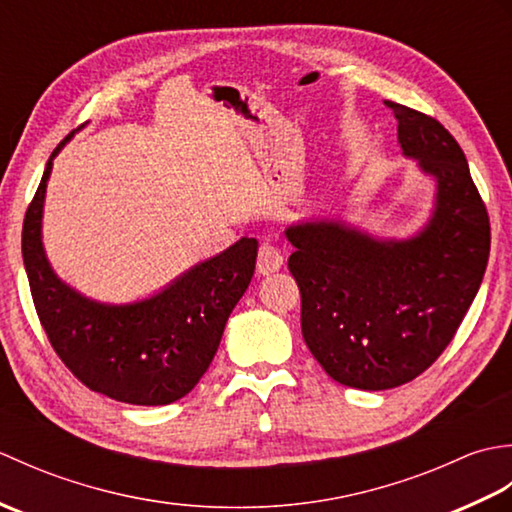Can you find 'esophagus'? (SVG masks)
<instances>
[{
  "label": "esophagus",
  "instance_id": "34e87169",
  "mask_svg": "<svg viewBox=\"0 0 512 512\" xmlns=\"http://www.w3.org/2000/svg\"><path fill=\"white\" fill-rule=\"evenodd\" d=\"M284 266V253H281V248L275 246L273 242H266L259 246V253H257V273L259 275H273L277 270Z\"/></svg>",
  "mask_w": 512,
  "mask_h": 512
}]
</instances>
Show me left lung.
Returning a JSON list of instances; mask_svg holds the SVG:
<instances>
[{
    "instance_id": "8db88e82",
    "label": "left lung",
    "mask_w": 512,
    "mask_h": 512,
    "mask_svg": "<svg viewBox=\"0 0 512 512\" xmlns=\"http://www.w3.org/2000/svg\"><path fill=\"white\" fill-rule=\"evenodd\" d=\"M402 154L436 180L427 226L378 239L341 220L286 228L301 292V332L336 383L365 391L405 385L444 352L480 290L491 224L455 138L436 118L385 101Z\"/></svg>"
}]
</instances>
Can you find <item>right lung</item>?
<instances>
[{"mask_svg":"<svg viewBox=\"0 0 512 512\" xmlns=\"http://www.w3.org/2000/svg\"><path fill=\"white\" fill-rule=\"evenodd\" d=\"M72 136V134H70ZM52 151L21 231V255L43 330L63 365L96 394L129 405H169L198 385L224 325L255 273L257 239L242 237L149 299L101 303L54 273L41 242Z\"/></svg>","mask_w":512,"mask_h":512,"instance_id":"obj_1","label":"right lung"}]
</instances>
